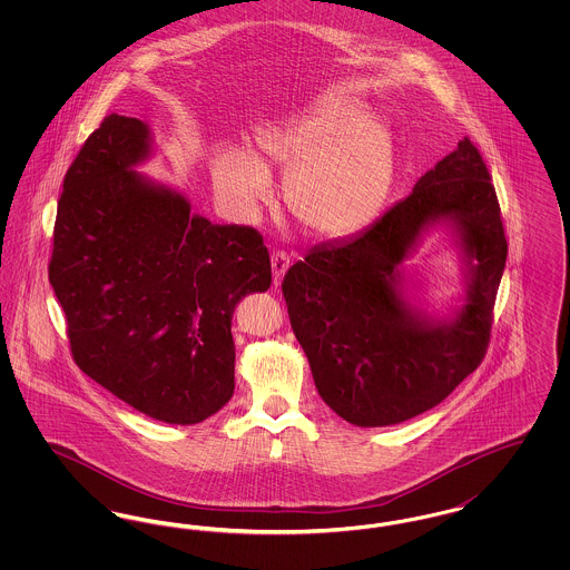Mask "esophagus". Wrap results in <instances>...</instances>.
I'll return each mask as SVG.
<instances>
[{"label":"esophagus","instance_id":"1","mask_svg":"<svg viewBox=\"0 0 570 570\" xmlns=\"http://www.w3.org/2000/svg\"><path fill=\"white\" fill-rule=\"evenodd\" d=\"M291 267V258L286 252H273L272 254V269H273V286H282V279Z\"/></svg>","mask_w":570,"mask_h":570}]
</instances>
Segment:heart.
<instances>
[{"mask_svg":"<svg viewBox=\"0 0 570 570\" xmlns=\"http://www.w3.org/2000/svg\"><path fill=\"white\" fill-rule=\"evenodd\" d=\"M272 170L286 177L288 207L314 237L335 242L367 230L386 209L397 179L391 130L351 100H326L258 126L252 154L217 145L209 175L217 200L256 219L275 198Z\"/></svg>","mask_w":570,"mask_h":570,"instance_id":"obj_1","label":"heart"}]
</instances>
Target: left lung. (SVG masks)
Segmentation results:
<instances>
[{"mask_svg": "<svg viewBox=\"0 0 570 570\" xmlns=\"http://www.w3.org/2000/svg\"><path fill=\"white\" fill-rule=\"evenodd\" d=\"M442 229L462 293L444 312L420 301L406 261ZM507 239L488 166L463 136L361 235L316 245L282 284L314 384L337 416L386 428L438 406L488 348Z\"/></svg>", "mask_w": 570, "mask_h": 570, "instance_id": "obj_1", "label": "left lung"}]
</instances>
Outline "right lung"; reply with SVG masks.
I'll use <instances>...</instances> for the list:
<instances>
[{"label": "right lung", "instance_id": "1", "mask_svg": "<svg viewBox=\"0 0 570 570\" xmlns=\"http://www.w3.org/2000/svg\"><path fill=\"white\" fill-rule=\"evenodd\" d=\"M149 126L109 115L68 168L49 279L77 365L138 412L194 425L235 393L233 314L272 286L263 237L191 214L184 191L138 170Z\"/></svg>", "mask_w": 570, "mask_h": 570}]
</instances>
